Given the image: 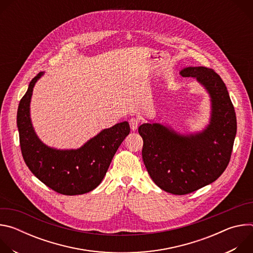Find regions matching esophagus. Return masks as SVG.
I'll return each mask as SVG.
<instances>
[{"instance_id": "1", "label": "esophagus", "mask_w": 253, "mask_h": 253, "mask_svg": "<svg viewBox=\"0 0 253 253\" xmlns=\"http://www.w3.org/2000/svg\"><path fill=\"white\" fill-rule=\"evenodd\" d=\"M139 123H140L139 119H137V118H131V119L129 120V125H130L131 130H132V131H135V130L138 128Z\"/></svg>"}]
</instances>
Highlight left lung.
<instances>
[{
	"label": "left lung",
	"mask_w": 253,
	"mask_h": 253,
	"mask_svg": "<svg viewBox=\"0 0 253 253\" xmlns=\"http://www.w3.org/2000/svg\"><path fill=\"white\" fill-rule=\"evenodd\" d=\"M180 74L195 78L209 94V124L188 135L160 123H144L138 128L143 139L142 158L150 177L158 187L175 195L196 191L224 172L237 129L227 88L214 70L186 67Z\"/></svg>",
	"instance_id": "left-lung-1"
}]
</instances>
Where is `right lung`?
Wrapping results in <instances>:
<instances>
[{"label": "right lung", "instance_id": "right-lung-1", "mask_svg": "<svg viewBox=\"0 0 253 253\" xmlns=\"http://www.w3.org/2000/svg\"><path fill=\"white\" fill-rule=\"evenodd\" d=\"M43 75L41 72L32 79L18 108L17 126L24 161L40 181L60 194L90 192L101 183L117 149L129 134V123L124 121L102 130L78 149L47 146L36 134L30 117L33 89Z\"/></svg>", "mask_w": 253, "mask_h": 253}]
</instances>
